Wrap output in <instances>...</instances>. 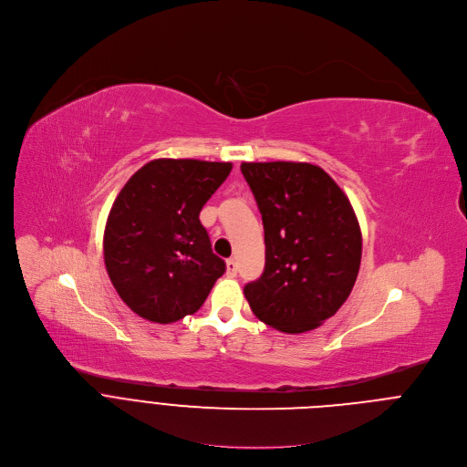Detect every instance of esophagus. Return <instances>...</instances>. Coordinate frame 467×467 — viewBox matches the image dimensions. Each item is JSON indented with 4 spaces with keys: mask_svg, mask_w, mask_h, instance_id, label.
Instances as JSON below:
<instances>
[{
    "mask_svg": "<svg viewBox=\"0 0 467 467\" xmlns=\"http://www.w3.org/2000/svg\"><path fill=\"white\" fill-rule=\"evenodd\" d=\"M225 265H227V275H229V276H236V273H238V264H236V260H234V258H229Z\"/></svg>",
    "mask_w": 467,
    "mask_h": 467,
    "instance_id": "1",
    "label": "esophagus"
}]
</instances>
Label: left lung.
<instances>
[{"label": "left lung", "mask_w": 467, "mask_h": 467, "mask_svg": "<svg viewBox=\"0 0 467 467\" xmlns=\"http://www.w3.org/2000/svg\"><path fill=\"white\" fill-rule=\"evenodd\" d=\"M265 234V269L244 287L264 324L306 333L331 318L353 291L362 233L349 198L318 165L242 163Z\"/></svg>", "instance_id": "1"}]
</instances>
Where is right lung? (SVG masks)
<instances>
[{
	"label": "right lung",
	"mask_w": 467,
	"mask_h": 467,
	"mask_svg": "<svg viewBox=\"0 0 467 467\" xmlns=\"http://www.w3.org/2000/svg\"><path fill=\"white\" fill-rule=\"evenodd\" d=\"M231 169L229 161L160 158L136 171L116 196L103 258L116 293L138 317L182 320L203 306L225 273L200 211Z\"/></svg>",
	"instance_id": "add662e5"
}]
</instances>
